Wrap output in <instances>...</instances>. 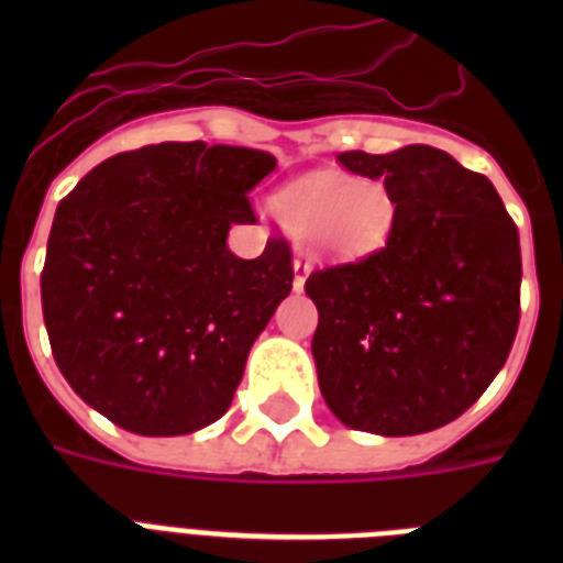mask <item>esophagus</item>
Returning a JSON list of instances; mask_svg holds the SVG:
<instances>
[{
	"label": "esophagus",
	"instance_id": "34e87169",
	"mask_svg": "<svg viewBox=\"0 0 563 563\" xmlns=\"http://www.w3.org/2000/svg\"><path fill=\"white\" fill-rule=\"evenodd\" d=\"M295 283H291V286H295V291H303V283H307V277H309V263L307 260H295Z\"/></svg>",
	"mask_w": 563,
	"mask_h": 563
}]
</instances>
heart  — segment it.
<instances>
[{
  "label": "heart",
  "mask_w": 563,
  "mask_h": 563,
  "mask_svg": "<svg viewBox=\"0 0 563 563\" xmlns=\"http://www.w3.org/2000/svg\"><path fill=\"white\" fill-rule=\"evenodd\" d=\"M274 207L318 260L356 263L385 251L397 228V198L383 180L312 172L277 192Z\"/></svg>",
  "instance_id": "b5f03b06"
}]
</instances>
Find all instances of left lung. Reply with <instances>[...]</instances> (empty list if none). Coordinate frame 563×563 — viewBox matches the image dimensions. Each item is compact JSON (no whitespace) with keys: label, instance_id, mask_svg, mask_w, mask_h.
Listing matches in <instances>:
<instances>
[{"label":"left lung","instance_id":"obj_1","mask_svg":"<svg viewBox=\"0 0 563 563\" xmlns=\"http://www.w3.org/2000/svg\"><path fill=\"white\" fill-rule=\"evenodd\" d=\"M397 198L385 251L309 274L318 385L344 427L420 435L467 411L520 321V236L497 189L432 145L342 152Z\"/></svg>","mask_w":563,"mask_h":563}]
</instances>
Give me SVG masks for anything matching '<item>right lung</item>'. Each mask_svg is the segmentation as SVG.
Listing matches in <instances>:
<instances>
[{
  "label": "right lung",
  "mask_w": 563,
  "mask_h": 563,
  "mask_svg": "<svg viewBox=\"0 0 563 563\" xmlns=\"http://www.w3.org/2000/svg\"><path fill=\"white\" fill-rule=\"evenodd\" d=\"M277 169L242 145L161 143L99 163L66 195L40 277L60 374L136 435H189L230 409L247 353L291 291V254L228 247Z\"/></svg>",
  "instance_id": "obj_1"
}]
</instances>
